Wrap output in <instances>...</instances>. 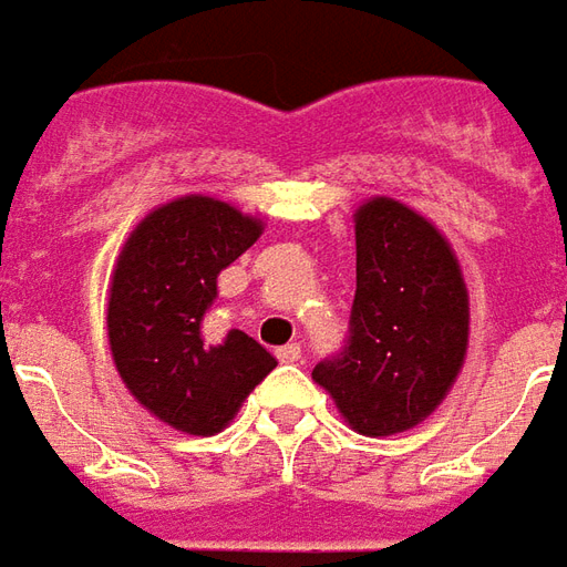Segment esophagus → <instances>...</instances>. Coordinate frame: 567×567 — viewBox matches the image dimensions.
<instances>
[{"label": "esophagus", "mask_w": 567, "mask_h": 567, "mask_svg": "<svg viewBox=\"0 0 567 567\" xmlns=\"http://www.w3.org/2000/svg\"><path fill=\"white\" fill-rule=\"evenodd\" d=\"M279 362H300V347L297 343H285L282 350H276Z\"/></svg>", "instance_id": "34e87169"}]
</instances>
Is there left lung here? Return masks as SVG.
I'll return each mask as SVG.
<instances>
[{
	"instance_id": "obj_1",
	"label": "left lung",
	"mask_w": 567,
	"mask_h": 567,
	"mask_svg": "<svg viewBox=\"0 0 567 567\" xmlns=\"http://www.w3.org/2000/svg\"><path fill=\"white\" fill-rule=\"evenodd\" d=\"M350 343L312 368L355 433L383 439L445 402L470 347L461 260L433 220L390 196L355 208Z\"/></svg>"
}]
</instances>
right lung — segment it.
<instances>
[{
    "instance_id": "right-lung-1",
    "label": "right lung",
    "mask_w": 567,
    "mask_h": 567,
    "mask_svg": "<svg viewBox=\"0 0 567 567\" xmlns=\"http://www.w3.org/2000/svg\"><path fill=\"white\" fill-rule=\"evenodd\" d=\"M260 233V217L189 193L153 208L116 257L106 334L118 378L153 417L181 433H220L276 368L239 328L220 340H208L202 328L220 270Z\"/></svg>"
}]
</instances>
